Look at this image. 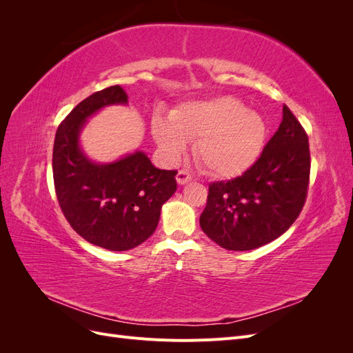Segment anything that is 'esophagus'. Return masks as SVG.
Segmentation results:
<instances>
[{
  "mask_svg": "<svg viewBox=\"0 0 353 353\" xmlns=\"http://www.w3.org/2000/svg\"><path fill=\"white\" fill-rule=\"evenodd\" d=\"M190 181H191V175L187 174L185 170H179V172L176 174V183L179 185H185L190 183Z\"/></svg>",
  "mask_w": 353,
  "mask_h": 353,
  "instance_id": "obj_1",
  "label": "esophagus"
}]
</instances>
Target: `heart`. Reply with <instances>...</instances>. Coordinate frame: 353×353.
<instances>
[{
    "label": "heart",
    "mask_w": 353,
    "mask_h": 353,
    "mask_svg": "<svg viewBox=\"0 0 353 353\" xmlns=\"http://www.w3.org/2000/svg\"><path fill=\"white\" fill-rule=\"evenodd\" d=\"M153 140L168 160H178L196 141L194 154L216 178H236L250 169L268 138L265 117L231 95L187 101L169 113L154 116Z\"/></svg>",
    "instance_id": "1"
}]
</instances>
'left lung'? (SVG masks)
<instances>
[{
  "mask_svg": "<svg viewBox=\"0 0 353 353\" xmlns=\"http://www.w3.org/2000/svg\"><path fill=\"white\" fill-rule=\"evenodd\" d=\"M311 156L307 135L287 105L283 122L261 157L231 181L209 185L200 215L206 236L227 250H253L284 234L301 213Z\"/></svg>",
  "mask_w": 353,
  "mask_h": 353,
  "instance_id": "obj_1",
  "label": "left lung"
}]
</instances>
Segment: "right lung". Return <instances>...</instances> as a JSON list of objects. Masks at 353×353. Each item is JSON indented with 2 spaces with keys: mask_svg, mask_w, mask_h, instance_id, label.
Here are the masks:
<instances>
[{
  "mask_svg": "<svg viewBox=\"0 0 353 353\" xmlns=\"http://www.w3.org/2000/svg\"><path fill=\"white\" fill-rule=\"evenodd\" d=\"M119 87L81 101L56 132L52 175L59 205L82 239L112 252L131 250L156 231L160 210L176 191V170L157 169L143 150L100 163L83 152L81 134L94 114L126 105Z\"/></svg>",
  "mask_w": 353,
  "mask_h": 353,
  "instance_id": "add662e5",
  "label": "right lung"
}]
</instances>
